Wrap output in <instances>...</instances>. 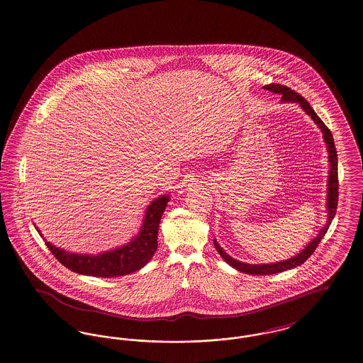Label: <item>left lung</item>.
Instances as JSON below:
<instances>
[{
  "label": "left lung",
  "mask_w": 363,
  "mask_h": 363,
  "mask_svg": "<svg viewBox=\"0 0 363 363\" xmlns=\"http://www.w3.org/2000/svg\"><path fill=\"white\" fill-rule=\"evenodd\" d=\"M262 88L281 95V102H286V104L293 102V104H301V107L306 111L308 116H311V120L317 123V126L321 129V132L324 135V141L328 147L329 166H330L328 175V194H327L328 196V199H327L328 220H327V225L320 230L318 235L301 253H298L295 257H291V259H284V261H280V262H274V264H246V262H241V261L233 259L228 255H225V250L219 246V243L213 241L216 250L219 252V255L223 257L228 265H231L233 268L241 271L243 274H249V275H272V274H279V272H283V271H287V269H293L295 267L303 264L306 259L311 257L313 252L315 250V247L318 246V243L323 240V237L327 234L329 225L332 223V220L335 218L336 208H337V200H339L337 199L339 197V191H337V189H339L337 152H336L335 141H333V136H332L330 130L325 126V123L321 121V118L315 114V111L311 108L309 102L303 96H301L298 92L293 91L291 88L281 86V84H269V86H264Z\"/></svg>",
  "instance_id": "8db88e82"
}]
</instances>
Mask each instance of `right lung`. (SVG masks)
<instances>
[{"instance_id":"obj_1","label":"right lung","mask_w":363,"mask_h":363,"mask_svg":"<svg viewBox=\"0 0 363 363\" xmlns=\"http://www.w3.org/2000/svg\"><path fill=\"white\" fill-rule=\"evenodd\" d=\"M170 201V196L164 194L155 199L145 211V218L138 237L110 252L94 255L69 253L46 242L49 250L64 267L70 271L96 277H117L129 275L141 269L157 249V230L160 218ZM39 231V230H38ZM40 234V231H39ZM42 235V234H40Z\"/></svg>"}]
</instances>
